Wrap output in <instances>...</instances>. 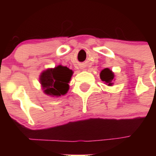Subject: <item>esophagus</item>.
<instances>
[{
	"label": "esophagus",
	"mask_w": 156,
	"mask_h": 156,
	"mask_svg": "<svg viewBox=\"0 0 156 156\" xmlns=\"http://www.w3.org/2000/svg\"><path fill=\"white\" fill-rule=\"evenodd\" d=\"M81 69H83V70H84V69H84V68H81Z\"/></svg>",
	"instance_id": "34e87169"
}]
</instances>
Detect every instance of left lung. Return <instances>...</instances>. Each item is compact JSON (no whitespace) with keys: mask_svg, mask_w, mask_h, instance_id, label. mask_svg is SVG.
Here are the masks:
<instances>
[{"mask_svg":"<svg viewBox=\"0 0 156 156\" xmlns=\"http://www.w3.org/2000/svg\"><path fill=\"white\" fill-rule=\"evenodd\" d=\"M100 78L107 86L112 87L114 83L113 81L115 80V75L111 69L105 68L101 71Z\"/></svg>","mask_w":156,"mask_h":156,"instance_id":"1","label":"left lung"}]
</instances>
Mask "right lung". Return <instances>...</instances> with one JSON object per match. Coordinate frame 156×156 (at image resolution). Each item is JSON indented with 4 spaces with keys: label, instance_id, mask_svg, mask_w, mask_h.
<instances>
[{
    "label": "right lung",
    "instance_id": "right-lung-1",
    "mask_svg": "<svg viewBox=\"0 0 156 156\" xmlns=\"http://www.w3.org/2000/svg\"><path fill=\"white\" fill-rule=\"evenodd\" d=\"M73 71L62 65L44 70L39 77L40 83L45 94L58 98L65 95L69 89Z\"/></svg>",
    "mask_w": 156,
    "mask_h": 156
}]
</instances>
